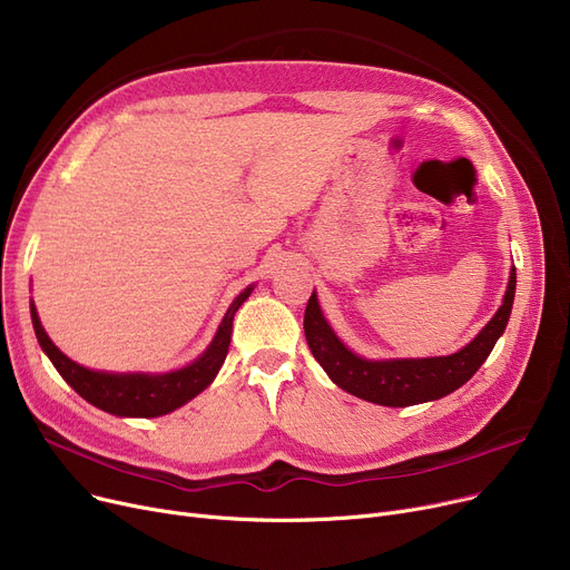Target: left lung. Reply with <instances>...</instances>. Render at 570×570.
I'll list each match as a JSON object with an SVG mask.
<instances>
[{"label":"left lung","mask_w":570,"mask_h":570,"mask_svg":"<svg viewBox=\"0 0 570 570\" xmlns=\"http://www.w3.org/2000/svg\"><path fill=\"white\" fill-rule=\"evenodd\" d=\"M513 301L515 267L511 269V279H508L503 303L497 314L458 353L439 357L367 361V357L355 355L351 348H346L333 333L314 291L305 309V337L318 365L342 391L381 406H411L451 395L478 372V367L488 361L497 340L503 335L508 318H511Z\"/></svg>","instance_id":"8db88e82"}]
</instances>
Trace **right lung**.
Masks as SVG:
<instances>
[{
    "label": "right lung",
    "instance_id": "add662e5",
    "mask_svg": "<svg viewBox=\"0 0 570 570\" xmlns=\"http://www.w3.org/2000/svg\"><path fill=\"white\" fill-rule=\"evenodd\" d=\"M254 286H247L243 293H239L233 305L228 307L219 331L209 344L203 355H198L194 363H189L183 370L166 372V374H112V372H97V370H87L78 363H73L71 357H67L62 351H59L50 337L46 335L43 325L39 321L35 303L29 305V312H32V323H35V333L50 357V363L59 372L73 391L87 400L89 404H95L97 409L112 413V415H122V417H157L166 415L189 400H194L198 393H203L205 387L215 381L217 372L222 370L228 344H230V333H233V316L239 309L247 297L252 295Z\"/></svg>",
    "mask_w": 570,
    "mask_h": 570
}]
</instances>
